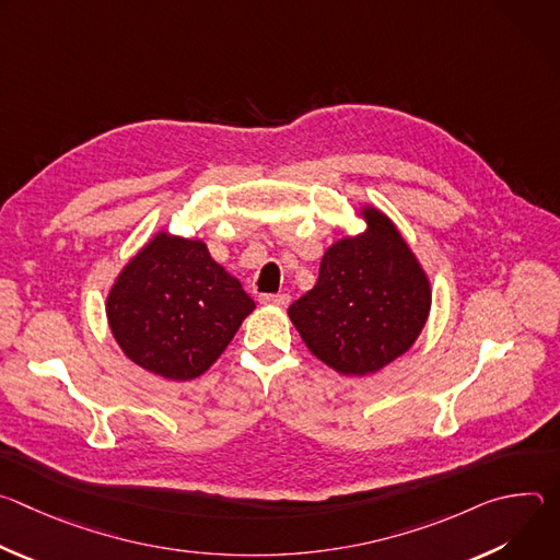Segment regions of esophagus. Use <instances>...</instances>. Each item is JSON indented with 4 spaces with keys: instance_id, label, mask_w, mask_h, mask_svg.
Returning <instances> with one entry per match:
<instances>
[{
    "instance_id": "1",
    "label": "esophagus",
    "mask_w": 560,
    "mask_h": 560,
    "mask_svg": "<svg viewBox=\"0 0 560 560\" xmlns=\"http://www.w3.org/2000/svg\"><path fill=\"white\" fill-rule=\"evenodd\" d=\"M259 301L264 305H277V307H285L290 303V294H261Z\"/></svg>"
}]
</instances>
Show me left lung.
<instances>
[{
	"label": "left lung",
	"instance_id": "8db88e82",
	"mask_svg": "<svg viewBox=\"0 0 560 560\" xmlns=\"http://www.w3.org/2000/svg\"><path fill=\"white\" fill-rule=\"evenodd\" d=\"M365 230L335 242L312 290L288 307L307 350L343 376L372 374L406 354L432 305L425 270L401 232L374 206Z\"/></svg>",
	"mask_w": 560,
	"mask_h": 560
}]
</instances>
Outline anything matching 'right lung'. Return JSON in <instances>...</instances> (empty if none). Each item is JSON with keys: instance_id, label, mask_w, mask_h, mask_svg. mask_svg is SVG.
<instances>
[{"instance_id": "obj_1", "label": "right lung", "mask_w": 560, "mask_h": 560, "mask_svg": "<svg viewBox=\"0 0 560 560\" xmlns=\"http://www.w3.org/2000/svg\"><path fill=\"white\" fill-rule=\"evenodd\" d=\"M253 310L255 301L201 238L166 230L121 268L106 299L121 352L168 381L201 376Z\"/></svg>"}]
</instances>
